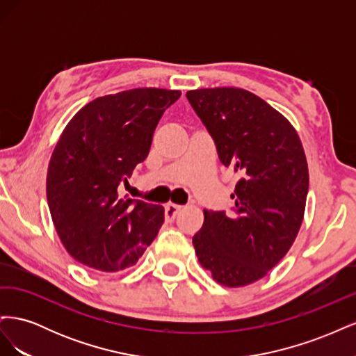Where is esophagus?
<instances>
[{"instance_id": "esophagus-1", "label": "esophagus", "mask_w": 356, "mask_h": 356, "mask_svg": "<svg viewBox=\"0 0 356 356\" xmlns=\"http://www.w3.org/2000/svg\"><path fill=\"white\" fill-rule=\"evenodd\" d=\"M181 204H175V203H168L166 207H165V218L168 220V221H172L174 220L175 217H177V213L181 211Z\"/></svg>"}]
</instances>
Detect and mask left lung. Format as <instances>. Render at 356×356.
<instances>
[{
	"mask_svg": "<svg viewBox=\"0 0 356 356\" xmlns=\"http://www.w3.org/2000/svg\"><path fill=\"white\" fill-rule=\"evenodd\" d=\"M212 136L221 163L239 172L233 213L204 209L193 236L203 268L225 286H245L268 273L293 246L303 222L309 169L286 118L239 88L186 93Z\"/></svg>",
	"mask_w": 356,
	"mask_h": 356,
	"instance_id": "8db88e82",
	"label": "left lung"
}]
</instances>
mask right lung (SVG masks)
Listing matches in <instances>:
<instances>
[{
  "mask_svg": "<svg viewBox=\"0 0 356 356\" xmlns=\"http://www.w3.org/2000/svg\"><path fill=\"white\" fill-rule=\"evenodd\" d=\"M179 90L139 88L96 98L63 129L47 169V203L68 254L99 272L136 264L165 221L160 204L118 187L148 156L153 134Z\"/></svg>",
  "mask_w": 356,
  "mask_h": 356,
  "instance_id": "right-lung-1",
  "label": "right lung"
}]
</instances>
